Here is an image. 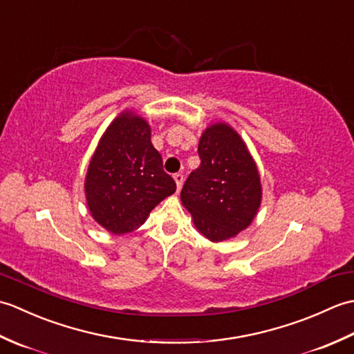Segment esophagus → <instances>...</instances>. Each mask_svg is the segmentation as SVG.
<instances>
[{
    "label": "esophagus",
    "instance_id": "esophagus-1",
    "mask_svg": "<svg viewBox=\"0 0 354 354\" xmlns=\"http://www.w3.org/2000/svg\"><path fill=\"white\" fill-rule=\"evenodd\" d=\"M173 179H175V183H176V189H178V192L183 189V184H184V175L183 173H175V175H173Z\"/></svg>",
    "mask_w": 354,
    "mask_h": 354
}]
</instances>
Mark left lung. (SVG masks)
Listing matches in <instances>:
<instances>
[{"label":"left lung","mask_w":354,"mask_h":354,"mask_svg":"<svg viewBox=\"0 0 354 354\" xmlns=\"http://www.w3.org/2000/svg\"><path fill=\"white\" fill-rule=\"evenodd\" d=\"M201 165L183 187L194 227L222 242L250 227L261 202L260 175L240 135L225 123L207 127L198 146Z\"/></svg>","instance_id":"left-lung-1"}]
</instances>
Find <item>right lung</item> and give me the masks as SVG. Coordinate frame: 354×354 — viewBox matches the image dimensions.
Wrapping results in <instances>:
<instances>
[{
  "label": "right lung",
  "mask_w": 354,
  "mask_h": 354,
  "mask_svg": "<svg viewBox=\"0 0 354 354\" xmlns=\"http://www.w3.org/2000/svg\"><path fill=\"white\" fill-rule=\"evenodd\" d=\"M175 190L150 141L149 123L123 112L103 133L88 167L85 194L94 221L112 234H126Z\"/></svg>",
  "instance_id": "1"
}]
</instances>
